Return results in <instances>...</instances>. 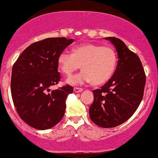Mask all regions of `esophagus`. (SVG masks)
<instances>
[{
    "mask_svg": "<svg viewBox=\"0 0 158 158\" xmlns=\"http://www.w3.org/2000/svg\"><path fill=\"white\" fill-rule=\"evenodd\" d=\"M73 90H74L75 93H81V92L83 90V89L79 88V87H74V88H73Z\"/></svg>",
    "mask_w": 158,
    "mask_h": 158,
    "instance_id": "obj_1",
    "label": "esophagus"
}]
</instances>
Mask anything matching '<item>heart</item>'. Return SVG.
<instances>
[{"label":"heart","instance_id":"obj_1","mask_svg":"<svg viewBox=\"0 0 158 158\" xmlns=\"http://www.w3.org/2000/svg\"><path fill=\"white\" fill-rule=\"evenodd\" d=\"M116 64L117 55L112 48L93 43L77 46L73 53L63 51L57 57L59 69L67 76L77 71L81 65L82 71L66 79L67 83L73 85L105 83L112 76Z\"/></svg>","mask_w":158,"mask_h":158}]
</instances>
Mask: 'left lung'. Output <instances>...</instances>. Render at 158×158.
I'll return each instance as SVG.
<instances>
[{
	"instance_id": "1",
	"label": "left lung",
	"mask_w": 158,
	"mask_h": 158,
	"mask_svg": "<svg viewBox=\"0 0 158 158\" xmlns=\"http://www.w3.org/2000/svg\"><path fill=\"white\" fill-rule=\"evenodd\" d=\"M114 46L118 55L112 77L93 91L94 101L89 109V118L97 125L109 128L131 117L143 98L146 75L141 62L120 39L105 38Z\"/></svg>"
}]
</instances>
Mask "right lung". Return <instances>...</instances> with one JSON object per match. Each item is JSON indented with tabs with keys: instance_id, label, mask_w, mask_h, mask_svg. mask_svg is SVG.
I'll use <instances>...</instances> for the list:
<instances>
[{
	"instance_id": "right-lung-1",
	"label": "right lung",
	"mask_w": 158,
	"mask_h": 158,
	"mask_svg": "<svg viewBox=\"0 0 158 158\" xmlns=\"http://www.w3.org/2000/svg\"><path fill=\"white\" fill-rule=\"evenodd\" d=\"M74 40L48 38L32 44L13 65L11 92L20 118L32 127L47 130L55 126L65 114V100L73 93L70 85L51 90L58 84L57 57Z\"/></svg>"
}]
</instances>
